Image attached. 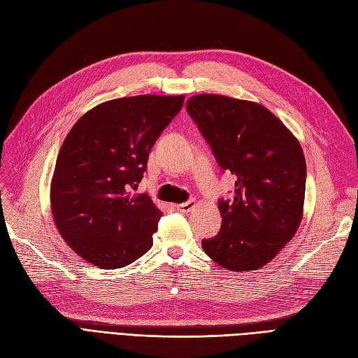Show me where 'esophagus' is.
<instances>
[{"label":"esophagus","mask_w":358,"mask_h":358,"mask_svg":"<svg viewBox=\"0 0 358 358\" xmlns=\"http://www.w3.org/2000/svg\"><path fill=\"white\" fill-rule=\"evenodd\" d=\"M192 207H194V201L190 199V201H186V203L178 204L177 210H178V212H181V213H187Z\"/></svg>","instance_id":"obj_1"}]
</instances>
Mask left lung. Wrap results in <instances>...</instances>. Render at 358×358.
Masks as SVG:
<instances>
[{"label": "left lung", "mask_w": 358, "mask_h": 358, "mask_svg": "<svg viewBox=\"0 0 358 358\" xmlns=\"http://www.w3.org/2000/svg\"><path fill=\"white\" fill-rule=\"evenodd\" d=\"M187 113L222 171L236 177L233 199H219L222 225L203 250L230 271H254L269 263L302 219L306 157L296 137L268 108L251 101L203 94Z\"/></svg>", "instance_id": "left-lung-1"}]
</instances>
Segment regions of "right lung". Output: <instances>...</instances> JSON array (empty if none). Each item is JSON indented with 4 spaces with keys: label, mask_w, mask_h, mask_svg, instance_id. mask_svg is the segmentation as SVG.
I'll use <instances>...</instances> for the list:
<instances>
[{
    "label": "right lung",
    "mask_w": 358,
    "mask_h": 358,
    "mask_svg": "<svg viewBox=\"0 0 358 358\" xmlns=\"http://www.w3.org/2000/svg\"><path fill=\"white\" fill-rule=\"evenodd\" d=\"M185 95L107 101L81 116L57 155L51 210L63 239L103 269L133 263L152 246L162 217L148 194H133L150 151Z\"/></svg>",
    "instance_id": "1"
}]
</instances>
